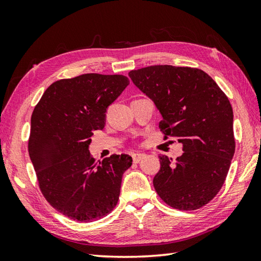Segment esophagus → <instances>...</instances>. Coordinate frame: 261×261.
<instances>
[{"label": "esophagus", "mask_w": 261, "mask_h": 261, "mask_svg": "<svg viewBox=\"0 0 261 261\" xmlns=\"http://www.w3.org/2000/svg\"><path fill=\"white\" fill-rule=\"evenodd\" d=\"M145 157H146V154H143V153H135L134 156H132V159H134V163H139L140 160H142Z\"/></svg>", "instance_id": "1"}]
</instances>
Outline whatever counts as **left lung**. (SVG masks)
I'll list each match as a JSON object with an SVG mask.
<instances>
[{
    "instance_id": "left-lung-1",
    "label": "left lung",
    "mask_w": 261,
    "mask_h": 261,
    "mask_svg": "<svg viewBox=\"0 0 261 261\" xmlns=\"http://www.w3.org/2000/svg\"><path fill=\"white\" fill-rule=\"evenodd\" d=\"M129 76L162 113L164 140L177 138L182 143L184 153L174 162L160 156L154 190L174 208L203 207L223 186L236 150L228 96L197 68L154 65L131 70Z\"/></svg>"
}]
</instances>
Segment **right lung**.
I'll return each mask as SVG.
<instances>
[{
	"label": "right lung",
	"mask_w": 261,
	"mask_h": 261,
	"mask_svg": "<svg viewBox=\"0 0 261 261\" xmlns=\"http://www.w3.org/2000/svg\"><path fill=\"white\" fill-rule=\"evenodd\" d=\"M123 75L84 74L49 86L31 115L28 150L43 197L59 213L92 222L118 204L122 175L131 167L129 154L95 162L91 137L103 130L105 112L124 88Z\"/></svg>",
	"instance_id": "1"
}]
</instances>
